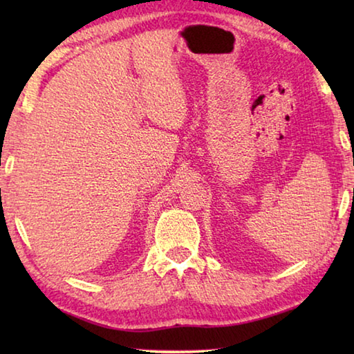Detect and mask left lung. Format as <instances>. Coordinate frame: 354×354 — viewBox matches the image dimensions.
<instances>
[{
    "label": "left lung",
    "mask_w": 354,
    "mask_h": 354,
    "mask_svg": "<svg viewBox=\"0 0 354 354\" xmlns=\"http://www.w3.org/2000/svg\"><path fill=\"white\" fill-rule=\"evenodd\" d=\"M354 165V164H353ZM353 196H354V187H353Z\"/></svg>",
    "instance_id": "obj_1"
}]
</instances>
